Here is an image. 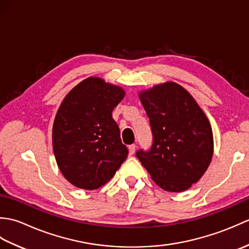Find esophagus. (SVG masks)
<instances>
[{"label": "esophagus", "mask_w": 249, "mask_h": 249, "mask_svg": "<svg viewBox=\"0 0 249 249\" xmlns=\"http://www.w3.org/2000/svg\"><path fill=\"white\" fill-rule=\"evenodd\" d=\"M128 150H129L130 154H134L135 151H136V144H130V145L128 146Z\"/></svg>", "instance_id": "34e87169"}]
</instances>
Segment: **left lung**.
<instances>
[{
    "label": "left lung",
    "instance_id": "obj_1",
    "mask_svg": "<svg viewBox=\"0 0 249 249\" xmlns=\"http://www.w3.org/2000/svg\"><path fill=\"white\" fill-rule=\"evenodd\" d=\"M139 98L150 119L153 144L136 155L158 186L184 192L199 181L212 160L210 122L192 95L176 82L142 91Z\"/></svg>",
    "mask_w": 249,
    "mask_h": 249
}]
</instances>
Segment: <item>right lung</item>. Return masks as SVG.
<instances>
[{"instance_id": "add662e5", "label": "right lung", "mask_w": 249, "mask_h": 249, "mask_svg": "<svg viewBox=\"0 0 249 249\" xmlns=\"http://www.w3.org/2000/svg\"><path fill=\"white\" fill-rule=\"evenodd\" d=\"M124 96L122 88L89 77L63 99L52 127V145L59 169L73 186L102 187L127 158L112 118Z\"/></svg>"}]
</instances>
